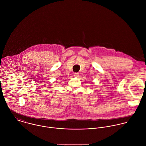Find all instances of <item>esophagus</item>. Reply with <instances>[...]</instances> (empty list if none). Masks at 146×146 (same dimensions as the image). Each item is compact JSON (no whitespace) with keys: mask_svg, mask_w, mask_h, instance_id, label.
<instances>
[{"mask_svg":"<svg viewBox=\"0 0 146 146\" xmlns=\"http://www.w3.org/2000/svg\"><path fill=\"white\" fill-rule=\"evenodd\" d=\"M74 76L76 77H78L79 76V73H74Z\"/></svg>","mask_w":146,"mask_h":146,"instance_id":"1","label":"esophagus"}]
</instances>
